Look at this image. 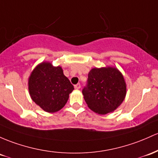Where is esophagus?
<instances>
[{"mask_svg":"<svg viewBox=\"0 0 158 158\" xmlns=\"http://www.w3.org/2000/svg\"><path fill=\"white\" fill-rule=\"evenodd\" d=\"M80 87H81L80 84H76V85H74V88H75L76 89H79Z\"/></svg>","mask_w":158,"mask_h":158,"instance_id":"esophagus-1","label":"esophagus"}]
</instances>
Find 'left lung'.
Segmentation results:
<instances>
[{
    "instance_id": "left-lung-1",
    "label": "left lung",
    "mask_w": 158,
    "mask_h": 158,
    "mask_svg": "<svg viewBox=\"0 0 158 158\" xmlns=\"http://www.w3.org/2000/svg\"><path fill=\"white\" fill-rule=\"evenodd\" d=\"M127 94L124 76L115 67H94L88 73V85L82 90L90 110L106 115L118 108Z\"/></svg>"
}]
</instances>
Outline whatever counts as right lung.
I'll list each match as a JSON object with an SVG mask.
<instances>
[{"label": "right lung", "instance_id": "obj_1", "mask_svg": "<svg viewBox=\"0 0 158 158\" xmlns=\"http://www.w3.org/2000/svg\"><path fill=\"white\" fill-rule=\"evenodd\" d=\"M74 87L64 75L60 66L43 61L36 66L28 78L31 98L45 112L53 113L64 106Z\"/></svg>", "mask_w": 158, "mask_h": 158}]
</instances>
